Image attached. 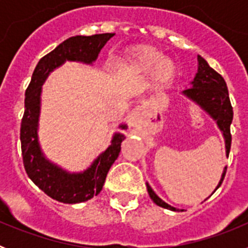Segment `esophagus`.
<instances>
[{
  "label": "esophagus",
  "mask_w": 248,
  "mask_h": 248,
  "mask_svg": "<svg viewBox=\"0 0 248 248\" xmlns=\"http://www.w3.org/2000/svg\"><path fill=\"white\" fill-rule=\"evenodd\" d=\"M138 115H139L138 110H133V111H131V120H133V122H135V119H137V118H138Z\"/></svg>",
  "instance_id": "obj_1"
}]
</instances>
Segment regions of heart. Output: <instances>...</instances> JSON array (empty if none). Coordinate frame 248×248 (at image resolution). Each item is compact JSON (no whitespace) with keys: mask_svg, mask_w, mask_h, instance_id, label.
I'll list each match as a JSON object with an SVG mask.
<instances>
[{"mask_svg":"<svg viewBox=\"0 0 248 248\" xmlns=\"http://www.w3.org/2000/svg\"><path fill=\"white\" fill-rule=\"evenodd\" d=\"M118 71L128 76L143 77L151 73L155 88H166L177 76L174 59L165 57L164 50L151 45H137L129 48L118 62Z\"/></svg>","mask_w":248,"mask_h":248,"instance_id":"b5f03b06","label":"heart"}]
</instances>
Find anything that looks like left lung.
Listing matches in <instances>:
<instances>
[{"label": "left lung", "mask_w": 248, "mask_h": 248, "mask_svg": "<svg viewBox=\"0 0 248 248\" xmlns=\"http://www.w3.org/2000/svg\"><path fill=\"white\" fill-rule=\"evenodd\" d=\"M184 97L194 102L199 105L206 114H209L210 118L215 120L217 128L222 133V137L225 139V148H226V156H229L230 148H231V133H230V125L233 118V111H232L231 102H230L229 91L225 79L212 69L201 56H198V73L195 74L194 80L190 83V88H186L181 93ZM226 166L223 168L222 175L218 181L216 189H218L223 181V177L226 174ZM146 189L150 199L160 207L171 210V211H183L180 209H176L174 206L169 205L165 201L157 196L151 189V186L146 183ZM212 192V194H214ZM211 194V195H212ZM210 198V196H209Z\"/></svg>", "instance_id": "left-lung-1"}]
</instances>
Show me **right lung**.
Returning a JSON list of instances; mask_svg holds the SVG:
<instances>
[{
  "instance_id": "obj_1",
  "label": "right lung",
  "mask_w": 248,
  "mask_h": 248,
  "mask_svg": "<svg viewBox=\"0 0 248 248\" xmlns=\"http://www.w3.org/2000/svg\"><path fill=\"white\" fill-rule=\"evenodd\" d=\"M114 33L94 36H74L65 39L52 52L39 59L26 91L25 114L21 123L22 156L28 177L53 200L63 203H79L97 196L103 189L105 177L118 159L122 141L125 135L120 130L128 128L119 124L110 145L94 159L89 168L79 172H71L50 161L42 151L38 140L39 115L42 85L52 72L65 62H78L92 65L100 50Z\"/></svg>"
}]
</instances>
